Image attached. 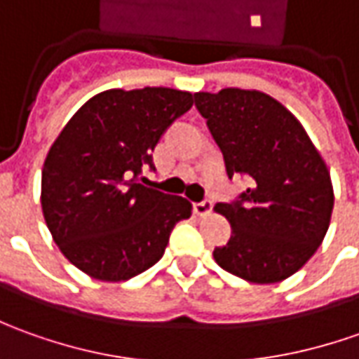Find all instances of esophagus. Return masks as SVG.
Listing matches in <instances>:
<instances>
[{
	"label": "esophagus",
	"mask_w": 359,
	"mask_h": 359,
	"mask_svg": "<svg viewBox=\"0 0 359 359\" xmlns=\"http://www.w3.org/2000/svg\"><path fill=\"white\" fill-rule=\"evenodd\" d=\"M214 208V204H212V200H202V202H196L194 204V212L198 214V216H208Z\"/></svg>",
	"instance_id": "1"
}]
</instances>
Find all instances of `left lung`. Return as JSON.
Here are the masks:
<instances>
[{
  "label": "left lung",
  "mask_w": 359,
  "mask_h": 359,
  "mask_svg": "<svg viewBox=\"0 0 359 359\" xmlns=\"http://www.w3.org/2000/svg\"><path fill=\"white\" fill-rule=\"evenodd\" d=\"M194 104L224 153L228 177H250L251 189L216 212L231 238L214 250L224 271L269 285L297 273L323 243L332 216L330 172L289 109L257 90L198 92Z\"/></svg>",
  "instance_id": "obj_1"
}]
</instances>
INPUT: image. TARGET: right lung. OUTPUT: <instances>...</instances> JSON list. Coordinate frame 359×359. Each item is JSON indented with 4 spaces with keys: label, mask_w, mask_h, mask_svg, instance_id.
I'll use <instances>...</instances> for the list:
<instances>
[{
    "label": "right lung",
    "mask_w": 359,
    "mask_h": 359,
    "mask_svg": "<svg viewBox=\"0 0 359 359\" xmlns=\"http://www.w3.org/2000/svg\"><path fill=\"white\" fill-rule=\"evenodd\" d=\"M172 88L106 90L70 118L48 151L41 206L68 262L97 281H128L159 262L192 204L139 182L163 133L192 108Z\"/></svg>",
    "instance_id": "obj_1"
}]
</instances>
